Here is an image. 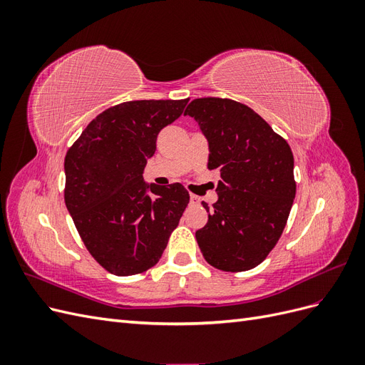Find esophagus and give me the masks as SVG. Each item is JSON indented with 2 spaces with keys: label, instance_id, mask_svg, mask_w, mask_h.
<instances>
[{
  "label": "esophagus",
  "instance_id": "1",
  "mask_svg": "<svg viewBox=\"0 0 365 365\" xmlns=\"http://www.w3.org/2000/svg\"><path fill=\"white\" fill-rule=\"evenodd\" d=\"M200 197H197L196 195H190V204H200Z\"/></svg>",
  "mask_w": 365,
  "mask_h": 365
}]
</instances>
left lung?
<instances>
[{
    "instance_id": "obj_1",
    "label": "left lung",
    "mask_w": 365,
    "mask_h": 365,
    "mask_svg": "<svg viewBox=\"0 0 365 365\" xmlns=\"http://www.w3.org/2000/svg\"><path fill=\"white\" fill-rule=\"evenodd\" d=\"M193 117L208 141V169L220 172L217 201L197 245L212 267L240 272L256 268L277 244L295 197L294 155L288 143L257 113L230 98H195Z\"/></svg>"
}]
</instances>
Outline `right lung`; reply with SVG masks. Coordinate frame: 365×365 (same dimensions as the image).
<instances>
[{
  "mask_svg": "<svg viewBox=\"0 0 365 365\" xmlns=\"http://www.w3.org/2000/svg\"><path fill=\"white\" fill-rule=\"evenodd\" d=\"M187 102L132 101L108 108L65 157V205L86 250L114 275L152 268L189 204L180 182L143 180L160 130L182 114Z\"/></svg>",
  "mask_w": 365,
  "mask_h": 365,
  "instance_id": "add662e5",
  "label": "right lung"
}]
</instances>
